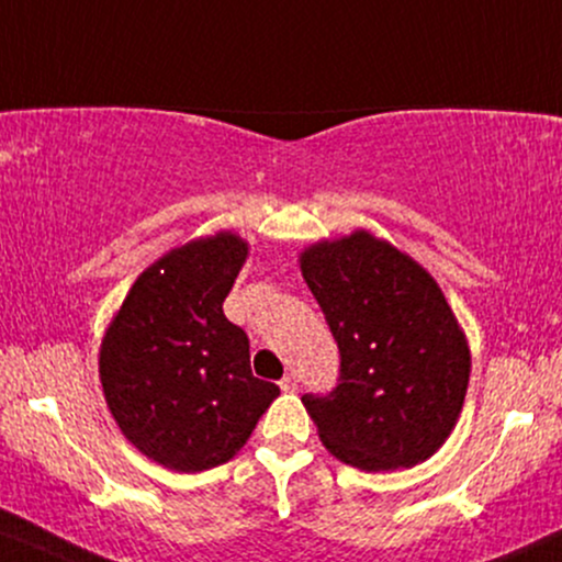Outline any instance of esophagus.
<instances>
[{
    "mask_svg": "<svg viewBox=\"0 0 562 562\" xmlns=\"http://www.w3.org/2000/svg\"><path fill=\"white\" fill-rule=\"evenodd\" d=\"M280 387H282V392H295V390H299V376H295L293 371H290V374H285L280 380Z\"/></svg>",
    "mask_w": 562,
    "mask_h": 562,
    "instance_id": "esophagus-1",
    "label": "esophagus"
}]
</instances>
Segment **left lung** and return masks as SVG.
Returning a JSON list of instances; mask_svg holds the SVG:
<instances>
[{
    "instance_id": "obj_1",
    "label": "left lung",
    "mask_w": 562,
    "mask_h": 562,
    "mask_svg": "<svg viewBox=\"0 0 562 562\" xmlns=\"http://www.w3.org/2000/svg\"><path fill=\"white\" fill-rule=\"evenodd\" d=\"M299 261L340 348V384L301 397L324 448L369 474L424 463L456 429L471 374L437 280L369 229L311 243Z\"/></svg>"
}]
</instances>
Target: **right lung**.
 Segmentation results:
<instances>
[{
    "label": "right lung",
    "mask_w": 562,
    "mask_h": 562,
    "mask_svg": "<svg viewBox=\"0 0 562 562\" xmlns=\"http://www.w3.org/2000/svg\"><path fill=\"white\" fill-rule=\"evenodd\" d=\"M248 251L233 229L172 248L138 274L101 337L112 418L148 461L178 474L238 456L280 395L251 374L248 337L222 311Z\"/></svg>",
    "instance_id": "1"
}]
</instances>
